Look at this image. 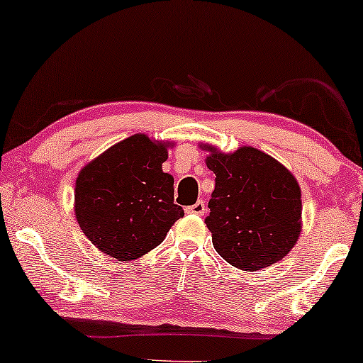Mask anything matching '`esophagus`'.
Instances as JSON below:
<instances>
[{
  "instance_id": "obj_1",
  "label": "esophagus",
  "mask_w": 363,
  "mask_h": 363,
  "mask_svg": "<svg viewBox=\"0 0 363 363\" xmlns=\"http://www.w3.org/2000/svg\"><path fill=\"white\" fill-rule=\"evenodd\" d=\"M186 212L189 213H195V216H203L205 213V203L202 200H199V202L190 205V207H186Z\"/></svg>"
}]
</instances>
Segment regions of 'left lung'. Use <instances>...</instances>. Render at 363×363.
Wrapping results in <instances>:
<instances>
[{"instance_id":"8db88e82","label":"left lung","mask_w":363,"mask_h":363,"mask_svg":"<svg viewBox=\"0 0 363 363\" xmlns=\"http://www.w3.org/2000/svg\"><path fill=\"white\" fill-rule=\"evenodd\" d=\"M207 167L216 190L205 218L213 247L232 266L259 271L283 259L301 232V190L279 161L256 147L230 155L216 147Z\"/></svg>"}]
</instances>
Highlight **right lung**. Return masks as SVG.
I'll use <instances>...</instances> for the list:
<instances>
[{
    "mask_svg": "<svg viewBox=\"0 0 363 363\" xmlns=\"http://www.w3.org/2000/svg\"><path fill=\"white\" fill-rule=\"evenodd\" d=\"M169 143L134 134L80 169L75 216L87 239L107 256L133 261L167 237L183 217L173 177L163 173Z\"/></svg>",
    "mask_w": 363,
    "mask_h": 363,
    "instance_id": "right-lung-1",
    "label": "right lung"
}]
</instances>
